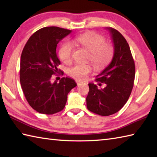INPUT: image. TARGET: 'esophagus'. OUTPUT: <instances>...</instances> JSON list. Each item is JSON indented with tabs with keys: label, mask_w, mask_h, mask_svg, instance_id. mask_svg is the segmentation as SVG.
<instances>
[{
	"label": "esophagus",
	"mask_w": 157,
	"mask_h": 157,
	"mask_svg": "<svg viewBox=\"0 0 157 157\" xmlns=\"http://www.w3.org/2000/svg\"><path fill=\"white\" fill-rule=\"evenodd\" d=\"M75 82H76V83H77V84H78V85H79V84H81L82 83H83V82H81V81H79V80H75Z\"/></svg>",
	"instance_id": "obj_1"
}]
</instances>
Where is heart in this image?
<instances>
[{"instance_id":"heart-1","label":"heart","mask_w":157,"mask_h":157,"mask_svg":"<svg viewBox=\"0 0 157 157\" xmlns=\"http://www.w3.org/2000/svg\"><path fill=\"white\" fill-rule=\"evenodd\" d=\"M73 45L83 48L89 55L87 61H90L95 68L102 70L105 68L113 59L114 48L113 45L106 41L103 36L95 32H87L75 36L71 43L66 42L62 45L59 50V57L63 63H70L73 59L74 51ZM92 71L90 63H78L71 67L68 71L69 75L78 80H82Z\"/></svg>"}]
</instances>
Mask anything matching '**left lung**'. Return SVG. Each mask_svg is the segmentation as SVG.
Segmentation results:
<instances>
[{"label": "left lung", "mask_w": 157, "mask_h": 157, "mask_svg": "<svg viewBox=\"0 0 157 157\" xmlns=\"http://www.w3.org/2000/svg\"><path fill=\"white\" fill-rule=\"evenodd\" d=\"M114 44L112 61L107 68L97 75L95 82L105 84L99 89L89 83L86 97V107L91 112L107 116L120 111L128 100L135 78V63L129 46L118 30L108 28Z\"/></svg>", "instance_id": "left-lung-1"}]
</instances>
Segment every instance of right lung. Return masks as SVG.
<instances>
[{
	"label": "right lung",
	"mask_w": 157,
	"mask_h": 157,
	"mask_svg": "<svg viewBox=\"0 0 157 157\" xmlns=\"http://www.w3.org/2000/svg\"><path fill=\"white\" fill-rule=\"evenodd\" d=\"M71 33L68 29L55 26L41 28L29 38L21 53V88L28 104L40 113L51 115L62 111L68 94L77 86L69 78L51 82L52 75H63L57 68L60 64L57 45Z\"/></svg>",
	"instance_id": "add662e5"
}]
</instances>
